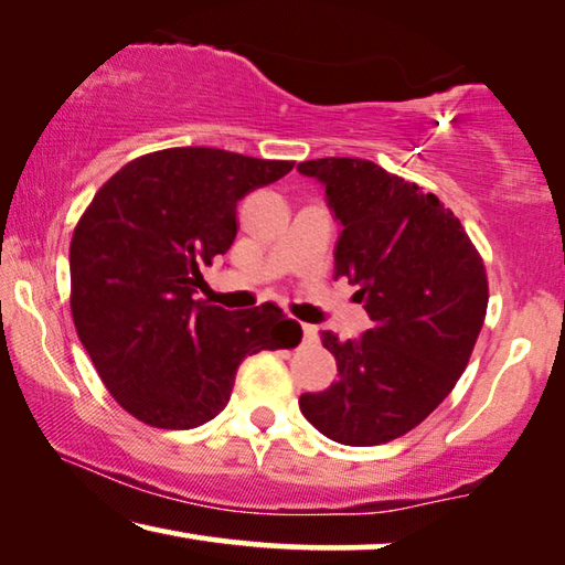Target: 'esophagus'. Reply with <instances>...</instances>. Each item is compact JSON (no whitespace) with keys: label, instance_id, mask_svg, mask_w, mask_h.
Segmentation results:
<instances>
[{"label":"esophagus","instance_id":"esophagus-1","mask_svg":"<svg viewBox=\"0 0 565 565\" xmlns=\"http://www.w3.org/2000/svg\"><path fill=\"white\" fill-rule=\"evenodd\" d=\"M316 335H318L316 326H310V323H302V338H306V343H312V341H316Z\"/></svg>","mask_w":565,"mask_h":565}]
</instances>
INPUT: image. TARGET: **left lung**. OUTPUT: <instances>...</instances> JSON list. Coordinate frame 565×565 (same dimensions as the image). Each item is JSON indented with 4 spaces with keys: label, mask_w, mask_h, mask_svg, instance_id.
I'll return each mask as SVG.
<instances>
[{
    "label": "left lung",
    "mask_w": 565,
    "mask_h": 565,
    "mask_svg": "<svg viewBox=\"0 0 565 565\" xmlns=\"http://www.w3.org/2000/svg\"><path fill=\"white\" fill-rule=\"evenodd\" d=\"M326 189L341 224L335 277L359 285L373 326L320 341L338 381L302 394L300 412L328 439L373 447L402 437L445 402L470 361L488 310V275L457 216L434 194L366 159L298 163Z\"/></svg>",
    "instance_id": "obj_1"
}]
</instances>
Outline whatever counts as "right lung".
<instances>
[{"label":"right lung","mask_w":565,"mask_h":565,"mask_svg":"<svg viewBox=\"0 0 565 565\" xmlns=\"http://www.w3.org/2000/svg\"><path fill=\"white\" fill-rule=\"evenodd\" d=\"M292 161L222 149L141 156L106 181L71 242L73 320L110 396L151 427L194 429L227 406L239 363L302 331L265 302L194 300L202 270L237 237V204Z\"/></svg>","instance_id":"obj_1"}]
</instances>
